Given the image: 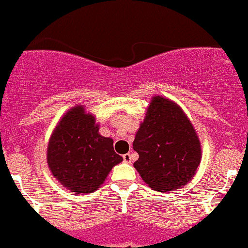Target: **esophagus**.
<instances>
[{
  "label": "esophagus",
  "instance_id": "esophagus-1",
  "mask_svg": "<svg viewBox=\"0 0 248 248\" xmlns=\"http://www.w3.org/2000/svg\"><path fill=\"white\" fill-rule=\"evenodd\" d=\"M124 161L126 162V164H131V155H130V153H126V155H124Z\"/></svg>",
  "mask_w": 248,
  "mask_h": 248
}]
</instances>
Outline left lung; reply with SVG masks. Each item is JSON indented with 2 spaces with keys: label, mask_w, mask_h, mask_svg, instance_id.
<instances>
[{
  "label": "left lung",
  "mask_w": 248,
  "mask_h": 248,
  "mask_svg": "<svg viewBox=\"0 0 248 248\" xmlns=\"http://www.w3.org/2000/svg\"><path fill=\"white\" fill-rule=\"evenodd\" d=\"M139 153L134 167L158 192L186 186L202 161V144L190 119L178 104L153 96L133 142Z\"/></svg>",
  "instance_id": "obj_1"
}]
</instances>
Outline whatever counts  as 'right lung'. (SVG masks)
<instances>
[{"label": "right lung", "instance_id": "right-lung-1", "mask_svg": "<svg viewBox=\"0 0 248 248\" xmlns=\"http://www.w3.org/2000/svg\"><path fill=\"white\" fill-rule=\"evenodd\" d=\"M124 160L113 140L99 134L96 117L75 105L59 119L49 139L46 162L52 176L71 192L89 194Z\"/></svg>", "mask_w": 248, "mask_h": 248}]
</instances>
